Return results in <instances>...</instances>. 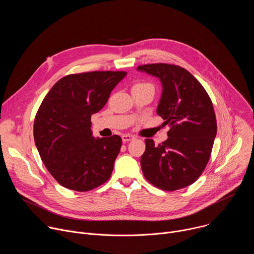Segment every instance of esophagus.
<instances>
[{"label": "esophagus", "mask_w": 254, "mask_h": 254, "mask_svg": "<svg viewBox=\"0 0 254 254\" xmlns=\"http://www.w3.org/2000/svg\"><path fill=\"white\" fill-rule=\"evenodd\" d=\"M122 138H123V141H124V142H126V141H129V140L133 139V138H134V136H133V135H131V134L127 133V134H123V135H122Z\"/></svg>", "instance_id": "obj_1"}]
</instances>
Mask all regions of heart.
I'll use <instances>...</instances> for the list:
<instances>
[{
	"mask_svg": "<svg viewBox=\"0 0 254 254\" xmlns=\"http://www.w3.org/2000/svg\"><path fill=\"white\" fill-rule=\"evenodd\" d=\"M133 87H142V88H149V89L154 90L153 84H151V83H149V82H140V83L135 84Z\"/></svg>",
	"mask_w": 254,
	"mask_h": 254,
	"instance_id": "b5f03b06",
	"label": "heart"
}]
</instances>
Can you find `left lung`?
Listing matches in <instances>:
<instances>
[{
	"instance_id": "1",
	"label": "left lung",
	"mask_w": 254,
	"mask_h": 254,
	"mask_svg": "<svg viewBox=\"0 0 254 254\" xmlns=\"http://www.w3.org/2000/svg\"><path fill=\"white\" fill-rule=\"evenodd\" d=\"M138 71L160 78L163 85L157 114L170 126L167 140L155 146L144 139L140 166L154 186L175 191L193 184L210 159L217 123L212 101L202 84L183 67L156 63Z\"/></svg>"
}]
</instances>
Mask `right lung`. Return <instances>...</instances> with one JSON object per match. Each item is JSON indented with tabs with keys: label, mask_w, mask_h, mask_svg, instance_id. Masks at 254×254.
<instances>
[{
	"label": "right lung",
	"mask_w": 254,
	"mask_h": 254,
	"mask_svg": "<svg viewBox=\"0 0 254 254\" xmlns=\"http://www.w3.org/2000/svg\"><path fill=\"white\" fill-rule=\"evenodd\" d=\"M125 71H92L58 80L34 121V139L53 178L70 190L86 192L110 179L122 137H93L91 116L107 102Z\"/></svg>",
	"instance_id": "right-lung-1"
}]
</instances>
